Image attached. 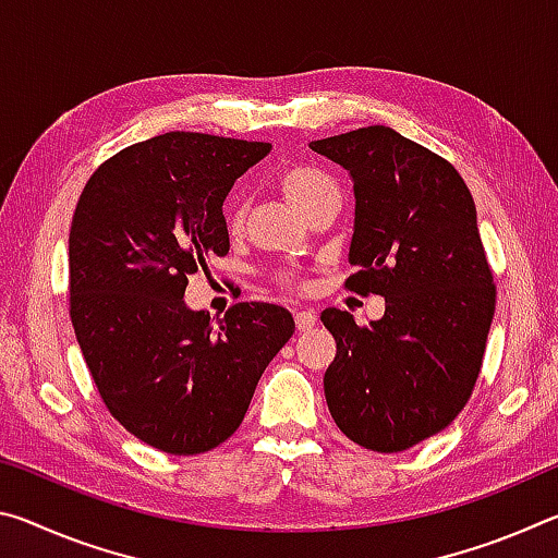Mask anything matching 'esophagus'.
Here are the masks:
<instances>
[{"label": "esophagus", "instance_id": "obj_1", "mask_svg": "<svg viewBox=\"0 0 558 558\" xmlns=\"http://www.w3.org/2000/svg\"><path fill=\"white\" fill-rule=\"evenodd\" d=\"M315 323H317V315L313 313V310H300V313H295V327L300 329V332L313 329Z\"/></svg>", "mask_w": 558, "mask_h": 558}]
</instances>
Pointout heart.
I'll return each mask as SVG.
<instances>
[{
  "mask_svg": "<svg viewBox=\"0 0 558 558\" xmlns=\"http://www.w3.org/2000/svg\"><path fill=\"white\" fill-rule=\"evenodd\" d=\"M280 192L286 194V199L300 209L302 214L313 216L317 209H323L327 202L339 199L337 184L323 172H315V169L305 167H292L286 169L278 177ZM226 221H229L231 231H239L245 221V199L243 196H233V199L226 204ZM282 282H292V276H282Z\"/></svg>",
  "mask_w": 558,
  "mask_h": 558,
  "instance_id": "b5f03b06",
  "label": "heart"
}]
</instances>
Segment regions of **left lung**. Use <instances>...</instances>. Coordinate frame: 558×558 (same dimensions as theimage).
Returning a JSON list of instances; mask_svg holds the SVG:
<instances>
[{"mask_svg":"<svg viewBox=\"0 0 558 558\" xmlns=\"http://www.w3.org/2000/svg\"><path fill=\"white\" fill-rule=\"evenodd\" d=\"M354 184L347 278L386 302L359 327L323 310L337 342L325 399L356 446L399 452L436 436L468 403L495 317V286L477 211L458 169L384 125L315 140Z\"/></svg>","mask_w":558,"mask_h":558,"instance_id":"obj_1","label":"left lung"}]
</instances>
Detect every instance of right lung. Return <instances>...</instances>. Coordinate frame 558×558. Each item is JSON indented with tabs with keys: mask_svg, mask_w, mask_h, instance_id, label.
<instances>
[{
	"mask_svg": "<svg viewBox=\"0 0 558 558\" xmlns=\"http://www.w3.org/2000/svg\"><path fill=\"white\" fill-rule=\"evenodd\" d=\"M270 143L165 132L98 167L69 235L71 323L108 411L172 456L231 438L295 332L286 307L239 302L223 319L184 302L189 276L229 253L223 202Z\"/></svg>",
	"mask_w": 558,
	"mask_h": 558,
	"instance_id": "right-lung-1",
	"label": "right lung"
}]
</instances>
